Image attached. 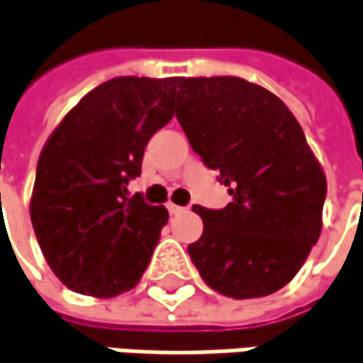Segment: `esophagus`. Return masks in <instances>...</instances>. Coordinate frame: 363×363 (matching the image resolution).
Here are the masks:
<instances>
[{"instance_id": "obj_1", "label": "esophagus", "mask_w": 363, "mask_h": 363, "mask_svg": "<svg viewBox=\"0 0 363 363\" xmlns=\"http://www.w3.org/2000/svg\"><path fill=\"white\" fill-rule=\"evenodd\" d=\"M167 210H169V214H179V212H186L184 206H177V204H173V202H167Z\"/></svg>"}]
</instances>
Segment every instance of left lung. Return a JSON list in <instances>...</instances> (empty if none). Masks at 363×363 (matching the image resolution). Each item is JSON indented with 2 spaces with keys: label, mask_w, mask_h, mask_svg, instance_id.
<instances>
[{
  "label": "left lung",
  "mask_w": 363,
  "mask_h": 363,
  "mask_svg": "<svg viewBox=\"0 0 363 363\" xmlns=\"http://www.w3.org/2000/svg\"><path fill=\"white\" fill-rule=\"evenodd\" d=\"M175 118L233 200L194 206L204 233L191 263L228 298H259L292 280L320 235L327 179L286 104L241 77H182Z\"/></svg>",
  "instance_id": "8db88e82"
}]
</instances>
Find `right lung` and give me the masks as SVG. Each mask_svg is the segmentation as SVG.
Here are the masks:
<instances>
[{
	"mask_svg": "<svg viewBox=\"0 0 363 363\" xmlns=\"http://www.w3.org/2000/svg\"><path fill=\"white\" fill-rule=\"evenodd\" d=\"M179 77H116L91 89L46 140L30 218L46 263L73 292L112 298L151 262L165 206L128 196L145 147L173 118Z\"/></svg>",
	"mask_w": 363,
	"mask_h": 363,
	"instance_id": "obj_1",
	"label": "right lung"
}]
</instances>
